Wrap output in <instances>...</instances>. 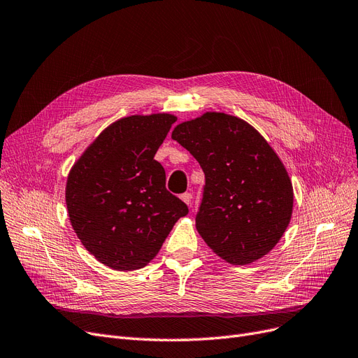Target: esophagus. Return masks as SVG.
<instances>
[{
	"label": "esophagus",
	"mask_w": 358,
	"mask_h": 358,
	"mask_svg": "<svg viewBox=\"0 0 358 358\" xmlns=\"http://www.w3.org/2000/svg\"><path fill=\"white\" fill-rule=\"evenodd\" d=\"M192 193H189V192H186V193H182L181 194V201L184 202V203H187L189 206H192Z\"/></svg>",
	"instance_id": "1"
}]
</instances>
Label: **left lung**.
Segmentation results:
<instances>
[{
  "instance_id": "8db88e82",
  "label": "left lung",
  "mask_w": 358,
  "mask_h": 358,
  "mask_svg": "<svg viewBox=\"0 0 358 358\" xmlns=\"http://www.w3.org/2000/svg\"><path fill=\"white\" fill-rule=\"evenodd\" d=\"M178 141L205 174L196 229L214 252L245 266L280 241L294 208V189L279 156L243 119L206 112L177 125Z\"/></svg>"
}]
</instances>
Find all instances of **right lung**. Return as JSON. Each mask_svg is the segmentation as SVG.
Returning a JSON list of instances; mask_svg holds the SVG:
<instances>
[{
    "mask_svg": "<svg viewBox=\"0 0 358 358\" xmlns=\"http://www.w3.org/2000/svg\"><path fill=\"white\" fill-rule=\"evenodd\" d=\"M177 121L155 113L122 117L106 128L72 166L66 206L91 255L119 271L143 268L156 257L189 208L165 187L155 155Z\"/></svg>",
    "mask_w": 358,
    "mask_h": 358,
    "instance_id": "add662e5",
    "label": "right lung"
}]
</instances>
